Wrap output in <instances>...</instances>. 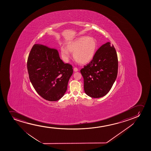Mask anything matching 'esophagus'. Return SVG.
I'll return each instance as SVG.
<instances>
[{"instance_id": "obj_1", "label": "esophagus", "mask_w": 151, "mask_h": 151, "mask_svg": "<svg viewBox=\"0 0 151 151\" xmlns=\"http://www.w3.org/2000/svg\"><path fill=\"white\" fill-rule=\"evenodd\" d=\"M78 70V69L77 68H74V72H77Z\"/></svg>"}]
</instances>
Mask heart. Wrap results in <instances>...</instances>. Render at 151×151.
<instances>
[{
	"instance_id": "1",
	"label": "heart",
	"mask_w": 151,
	"mask_h": 151,
	"mask_svg": "<svg viewBox=\"0 0 151 151\" xmlns=\"http://www.w3.org/2000/svg\"><path fill=\"white\" fill-rule=\"evenodd\" d=\"M65 48L61 47V55L65 61L70 57L69 52H73V57L77 62L81 64H87L94 57L97 49L96 40L92 37L84 36L79 37L66 44Z\"/></svg>"
}]
</instances>
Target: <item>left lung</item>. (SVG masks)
I'll return each mask as SVG.
<instances>
[{
    "mask_svg": "<svg viewBox=\"0 0 151 151\" xmlns=\"http://www.w3.org/2000/svg\"><path fill=\"white\" fill-rule=\"evenodd\" d=\"M118 60L114 45L107 42L101 46L93 59L81 70L87 95L99 98L106 95L116 81Z\"/></svg>",
    "mask_w": 151,
    "mask_h": 151,
    "instance_id": "left-lung-1",
    "label": "left lung"
}]
</instances>
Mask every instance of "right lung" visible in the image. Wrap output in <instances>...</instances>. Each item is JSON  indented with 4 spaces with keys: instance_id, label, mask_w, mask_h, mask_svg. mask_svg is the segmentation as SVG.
<instances>
[{
    "instance_id": "obj_1",
    "label": "right lung",
    "mask_w": 151,
    "mask_h": 151,
    "mask_svg": "<svg viewBox=\"0 0 151 151\" xmlns=\"http://www.w3.org/2000/svg\"><path fill=\"white\" fill-rule=\"evenodd\" d=\"M73 67L64 63L57 50L35 44L29 53L27 69L33 88L44 99L57 101L66 92Z\"/></svg>"
}]
</instances>
